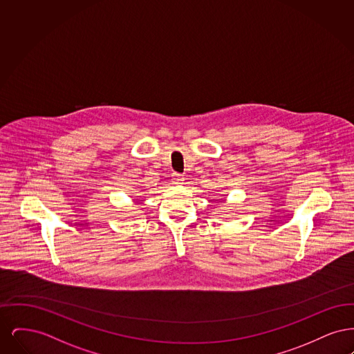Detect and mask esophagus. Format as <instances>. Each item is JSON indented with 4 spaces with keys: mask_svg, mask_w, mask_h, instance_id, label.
<instances>
[{
    "mask_svg": "<svg viewBox=\"0 0 354 354\" xmlns=\"http://www.w3.org/2000/svg\"><path fill=\"white\" fill-rule=\"evenodd\" d=\"M183 182H185L183 175L176 174V172L172 174V183H174V185H183Z\"/></svg>",
    "mask_w": 354,
    "mask_h": 354,
    "instance_id": "34e87169",
    "label": "esophagus"
}]
</instances>
